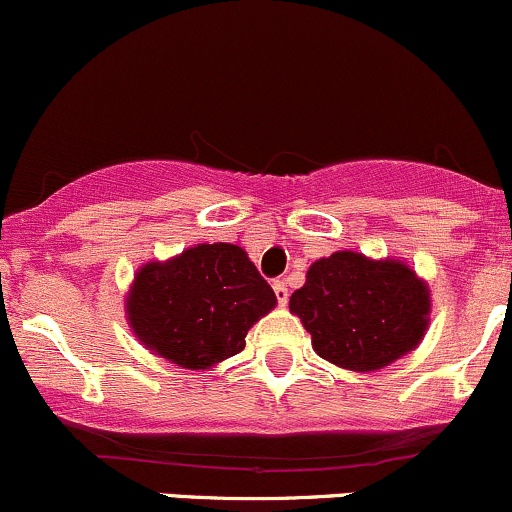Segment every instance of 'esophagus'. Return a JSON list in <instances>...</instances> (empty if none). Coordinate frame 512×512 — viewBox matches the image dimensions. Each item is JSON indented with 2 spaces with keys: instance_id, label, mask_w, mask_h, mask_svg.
<instances>
[{
  "instance_id": "esophagus-1",
  "label": "esophagus",
  "mask_w": 512,
  "mask_h": 512,
  "mask_svg": "<svg viewBox=\"0 0 512 512\" xmlns=\"http://www.w3.org/2000/svg\"><path fill=\"white\" fill-rule=\"evenodd\" d=\"M272 289H274V293H276V301H279V305L289 303V289H286L284 281H274Z\"/></svg>"
}]
</instances>
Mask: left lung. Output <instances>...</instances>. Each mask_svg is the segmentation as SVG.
<instances>
[{
	"label": "left lung",
	"instance_id": "left-lung-1",
	"mask_svg": "<svg viewBox=\"0 0 512 512\" xmlns=\"http://www.w3.org/2000/svg\"><path fill=\"white\" fill-rule=\"evenodd\" d=\"M289 308L310 332L317 356L373 373L421 344L431 291L407 262L339 250L310 264Z\"/></svg>",
	"mask_w": 512,
	"mask_h": 512
}]
</instances>
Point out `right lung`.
Listing matches in <instances>:
<instances>
[{
    "label": "right lung",
    "mask_w": 512,
    "mask_h": 512,
    "mask_svg": "<svg viewBox=\"0 0 512 512\" xmlns=\"http://www.w3.org/2000/svg\"><path fill=\"white\" fill-rule=\"evenodd\" d=\"M276 296L248 252L199 243L137 269L125 296L127 325L151 354L209 370L245 349V334L274 310Z\"/></svg>",
    "instance_id": "obj_1"
}]
</instances>
